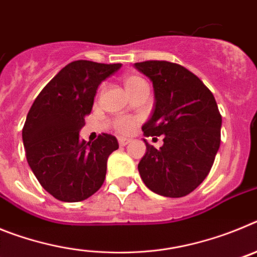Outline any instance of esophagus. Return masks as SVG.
Masks as SVG:
<instances>
[{
  "mask_svg": "<svg viewBox=\"0 0 257 257\" xmlns=\"http://www.w3.org/2000/svg\"><path fill=\"white\" fill-rule=\"evenodd\" d=\"M131 140L130 139H126V138H119L118 139V144H119V147H124V145L130 144Z\"/></svg>",
  "mask_w": 257,
  "mask_h": 257,
  "instance_id": "34e87169",
  "label": "esophagus"
}]
</instances>
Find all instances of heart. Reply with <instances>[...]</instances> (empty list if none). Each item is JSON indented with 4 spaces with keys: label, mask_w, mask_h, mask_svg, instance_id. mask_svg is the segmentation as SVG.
I'll return each instance as SVG.
<instances>
[{
    "label": "heart",
    "mask_w": 257,
    "mask_h": 257,
    "mask_svg": "<svg viewBox=\"0 0 257 257\" xmlns=\"http://www.w3.org/2000/svg\"><path fill=\"white\" fill-rule=\"evenodd\" d=\"M144 83V79L140 78L139 76H126L123 77V85L127 92H131L135 90L138 86ZM139 118L136 117H128V115H122V117H117L113 121V127L118 134L121 135H130L136 130V127L139 126Z\"/></svg>",
    "instance_id": "b5f03b06"
}]
</instances>
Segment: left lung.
<instances>
[{
	"mask_svg": "<svg viewBox=\"0 0 257 257\" xmlns=\"http://www.w3.org/2000/svg\"><path fill=\"white\" fill-rule=\"evenodd\" d=\"M135 67L153 82L154 109L143 126L145 136L163 135L160 149L147 145L140 176L152 192L187 196L210 172L220 147L221 114L212 92L183 65L147 60Z\"/></svg>",
	"mask_w": 257,
	"mask_h": 257,
	"instance_id": "1",
	"label": "left lung"
}]
</instances>
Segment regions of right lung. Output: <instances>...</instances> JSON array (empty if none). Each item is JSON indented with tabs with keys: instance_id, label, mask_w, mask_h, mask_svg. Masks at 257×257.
<instances>
[{
	"instance_id": "obj_1",
	"label": "right lung",
	"mask_w": 257,
	"mask_h": 257,
	"mask_svg": "<svg viewBox=\"0 0 257 257\" xmlns=\"http://www.w3.org/2000/svg\"><path fill=\"white\" fill-rule=\"evenodd\" d=\"M121 64L76 60L65 65L36 97L23 127L27 161L46 192L63 202H79L100 189L109 154L118 149L113 135L79 139L91 113L97 86Z\"/></svg>"
}]
</instances>
